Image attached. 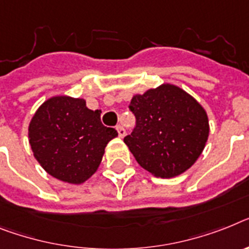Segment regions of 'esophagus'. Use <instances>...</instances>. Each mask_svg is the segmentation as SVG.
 Wrapping results in <instances>:
<instances>
[{"label":"esophagus","instance_id":"esophagus-1","mask_svg":"<svg viewBox=\"0 0 249 249\" xmlns=\"http://www.w3.org/2000/svg\"><path fill=\"white\" fill-rule=\"evenodd\" d=\"M116 130H118L119 137L120 138H124L125 134H126V130H125L124 126H121V125H118V126H116Z\"/></svg>","mask_w":249,"mask_h":249}]
</instances>
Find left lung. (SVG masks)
Masks as SVG:
<instances>
[{"label":"left lung","mask_w":249,"mask_h":249,"mask_svg":"<svg viewBox=\"0 0 249 249\" xmlns=\"http://www.w3.org/2000/svg\"><path fill=\"white\" fill-rule=\"evenodd\" d=\"M135 128L124 138L144 170L171 178L195 163L209 137L205 110L177 86L162 85L135 95L129 105Z\"/></svg>","instance_id":"1"}]
</instances>
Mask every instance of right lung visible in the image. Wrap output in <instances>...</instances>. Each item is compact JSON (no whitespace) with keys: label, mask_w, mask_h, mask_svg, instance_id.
Masks as SVG:
<instances>
[{"label":"right lung","mask_w":249,"mask_h":249,"mask_svg":"<svg viewBox=\"0 0 249 249\" xmlns=\"http://www.w3.org/2000/svg\"><path fill=\"white\" fill-rule=\"evenodd\" d=\"M118 137L101 123L83 99L55 96L47 100L29 125V142L44 170L68 183H82L97 171L105 147Z\"/></svg>","instance_id":"right-lung-1"}]
</instances>
